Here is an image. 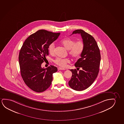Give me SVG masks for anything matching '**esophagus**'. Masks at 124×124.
Listing matches in <instances>:
<instances>
[{
	"mask_svg": "<svg viewBox=\"0 0 124 124\" xmlns=\"http://www.w3.org/2000/svg\"><path fill=\"white\" fill-rule=\"evenodd\" d=\"M58 70H66V69L62 68H60V67H59V68H58Z\"/></svg>",
	"mask_w": 124,
	"mask_h": 124,
	"instance_id": "34e87169",
	"label": "esophagus"
}]
</instances>
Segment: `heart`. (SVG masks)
<instances>
[{
	"instance_id": "b5f03b06",
	"label": "heart",
	"mask_w": 124,
	"mask_h": 124,
	"mask_svg": "<svg viewBox=\"0 0 124 124\" xmlns=\"http://www.w3.org/2000/svg\"><path fill=\"white\" fill-rule=\"evenodd\" d=\"M60 43L66 49L69 50V54L70 56L74 59L79 58L83 53L84 48V43L82 40L76 41L67 38L61 40ZM55 44L52 43L48 47V51L51 55H53L55 53ZM54 62L59 66L64 67L70 61L67 58H56L54 59Z\"/></svg>"
}]
</instances>
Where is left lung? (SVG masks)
Returning a JSON list of instances; mask_svg holds the SVG:
<instances>
[{"instance_id":"obj_1","label":"left lung","mask_w":124,"mask_h":124,"mask_svg":"<svg viewBox=\"0 0 124 124\" xmlns=\"http://www.w3.org/2000/svg\"><path fill=\"white\" fill-rule=\"evenodd\" d=\"M74 34H79L84 43V48L81 58L75 64L78 72L75 69L70 70L72 77L69 81L70 87L75 90H83L89 87L96 79L99 70L101 54L100 50L94 38L82 30L73 31Z\"/></svg>"}]
</instances>
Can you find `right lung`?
Here are the masks:
<instances>
[{"mask_svg":"<svg viewBox=\"0 0 124 124\" xmlns=\"http://www.w3.org/2000/svg\"><path fill=\"white\" fill-rule=\"evenodd\" d=\"M60 33L39 30L25 41L19 55L20 73L26 85L32 90L41 93L50 87L53 74L57 67L50 65L41 68L42 63L49 55L48 47L57 39Z\"/></svg>","mask_w":124,"mask_h":124,"instance_id":"right-lung-1","label":"right lung"}]
</instances>
